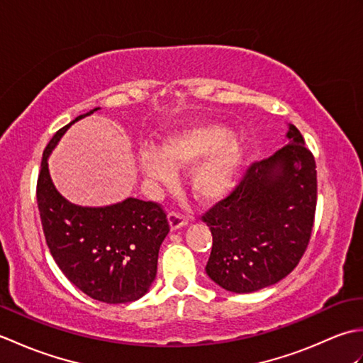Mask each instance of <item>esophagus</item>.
I'll use <instances>...</instances> for the list:
<instances>
[{
	"label": "esophagus",
	"mask_w": 363,
	"mask_h": 363,
	"mask_svg": "<svg viewBox=\"0 0 363 363\" xmlns=\"http://www.w3.org/2000/svg\"><path fill=\"white\" fill-rule=\"evenodd\" d=\"M168 221H169V226H172L173 230L179 229V228H182V226H186L187 223H189L186 215H182V213H179V212H169V213H168Z\"/></svg>",
	"instance_id": "obj_1"
}]
</instances>
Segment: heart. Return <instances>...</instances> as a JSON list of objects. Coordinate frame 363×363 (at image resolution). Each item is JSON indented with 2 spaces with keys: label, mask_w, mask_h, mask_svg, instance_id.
I'll list each match as a JSON object with an SVG mask.
<instances>
[{
  "label": "heart",
  "mask_w": 363,
  "mask_h": 363,
  "mask_svg": "<svg viewBox=\"0 0 363 363\" xmlns=\"http://www.w3.org/2000/svg\"><path fill=\"white\" fill-rule=\"evenodd\" d=\"M234 133L218 123H201L169 135L157 150H143L142 172L156 182H172L173 168L194 165L190 186L198 199L215 201L233 189L245 159V146Z\"/></svg>",
  "instance_id": "obj_1"
}]
</instances>
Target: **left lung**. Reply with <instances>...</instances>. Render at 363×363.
<instances>
[{
	"label": "left lung",
	"instance_id": "left-lung-1",
	"mask_svg": "<svg viewBox=\"0 0 363 363\" xmlns=\"http://www.w3.org/2000/svg\"><path fill=\"white\" fill-rule=\"evenodd\" d=\"M289 145L254 162L230 194L201 220L212 233L206 273L234 293L284 279L311 242L317 209V165L296 126Z\"/></svg>",
	"mask_w": 363,
	"mask_h": 363
}]
</instances>
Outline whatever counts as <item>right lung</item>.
I'll use <instances>...</instances> for the list:
<instances>
[{"label":"right lung","mask_w":363,"mask_h":363,"mask_svg":"<svg viewBox=\"0 0 363 363\" xmlns=\"http://www.w3.org/2000/svg\"><path fill=\"white\" fill-rule=\"evenodd\" d=\"M95 111L59 129L46 145L37 206L46 245L67 279L101 303L126 304L142 298L156 277L159 248L169 230L165 211L137 198L106 207L72 204L52 186L46 162L65 130Z\"/></svg>","instance_id":"right-lung-1"}]
</instances>
